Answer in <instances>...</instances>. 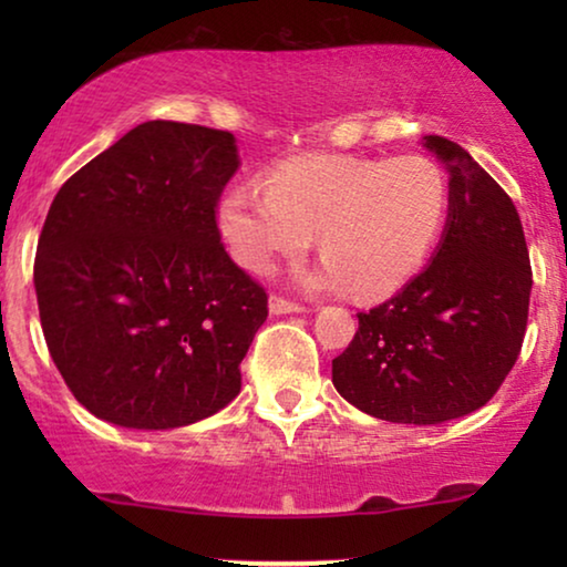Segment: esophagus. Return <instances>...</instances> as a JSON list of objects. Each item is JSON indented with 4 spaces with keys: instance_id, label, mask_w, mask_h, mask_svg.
I'll use <instances>...</instances> for the list:
<instances>
[{
    "instance_id": "esophagus-1",
    "label": "esophagus",
    "mask_w": 567,
    "mask_h": 567,
    "mask_svg": "<svg viewBox=\"0 0 567 567\" xmlns=\"http://www.w3.org/2000/svg\"><path fill=\"white\" fill-rule=\"evenodd\" d=\"M268 307H270V312H274V315H299V312H307V307L297 305V301H289V299L278 297V293H274V297H270Z\"/></svg>"
}]
</instances>
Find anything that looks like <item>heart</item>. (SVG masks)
Returning a JSON list of instances; mask_svg holds the SVG:
<instances>
[{"label":"heart","instance_id":"heart-1","mask_svg":"<svg viewBox=\"0 0 567 567\" xmlns=\"http://www.w3.org/2000/svg\"><path fill=\"white\" fill-rule=\"evenodd\" d=\"M258 183H237L216 206L231 258L268 274L317 239L320 289L384 297L410 281L444 229L449 181L421 154L361 159L312 154L278 162Z\"/></svg>","mask_w":567,"mask_h":567}]
</instances>
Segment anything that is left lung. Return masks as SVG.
<instances>
[{
	"mask_svg": "<svg viewBox=\"0 0 567 567\" xmlns=\"http://www.w3.org/2000/svg\"><path fill=\"white\" fill-rule=\"evenodd\" d=\"M449 169V219L431 266L369 312L332 359L363 413L433 425L483 408L522 353L532 266L508 193L456 142L425 136Z\"/></svg>",
	"mask_w": 567,
	"mask_h": 567,
	"instance_id": "1",
	"label": "left lung"
}]
</instances>
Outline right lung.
<instances>
[{"instance_id": "1", "label": "right lung", "mask_w": 567, "mask_h": 567, "mask_svg": "<svg viewBox=\"0 0 567 567\" xmlns=\"http://www.w3.org/2000/svg\"><path fill=\"white\" fill-rule=\"evenodd\" d=\"M229 131L146 121L61 185L33 281L45 346L76 400L126 429H181L239 394L268 293L224 250Z\"/></svg>"}]
</instances>
